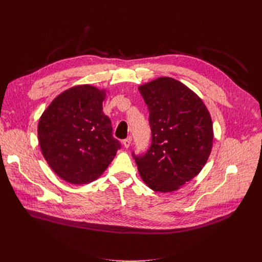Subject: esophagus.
<instances>
[{"instance_id":"34e87169","label":"esophagus","mask_w":262,"mask_h":262,"mask_svg":"<svg viewBox=\"0 0 262 262\" xmlns=\"http://www.w3.org/2000/svg\"><path fill=\"white\" fill-rule=\"evenodd\" d=\"M122 143H123V145H124L125 148H128V147L130 146V144H132V138L128 137V138L124 139V140L122 141Z\"/></svg>"}]
</instances>
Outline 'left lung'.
I'll list each match as a JSON object with an SVG mask.
<instances>
[{
    "instance_id": "1",
    "label": "left lung",
    "mask_w": 262,
    "mask_h": 262,
    "mask_svg": "<svg viewBox=\"0 0 262 262\" xmlns=\"http://www.w3.org/2000/svg\"><path fill=\"white\" fill-rule=\"evenodd\" d=\"M149 111L151 145L133 157L144 182L156 192H172L202 170L211 151L212 122L203 101L172 78L140 86Z\"/></svg>"
}]
</instances>
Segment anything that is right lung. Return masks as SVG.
<instances>
[{"instance_id":"1","label":"right lung","mask_w":262,"mask_h":262,"mask_svg":"<svg viewBox=\"0 0 262 262\" xmlns=\"http://www.w3.org/2000/svg\"><path fill=\"white\" fill-rule=\"evenodd\" d=\"M104 92L90 85L72 87L43 112L38 123L42 155L53 171L73 184L98 178L113 161L120 142L103 114Z\"/></svg>"}]
</instances>
